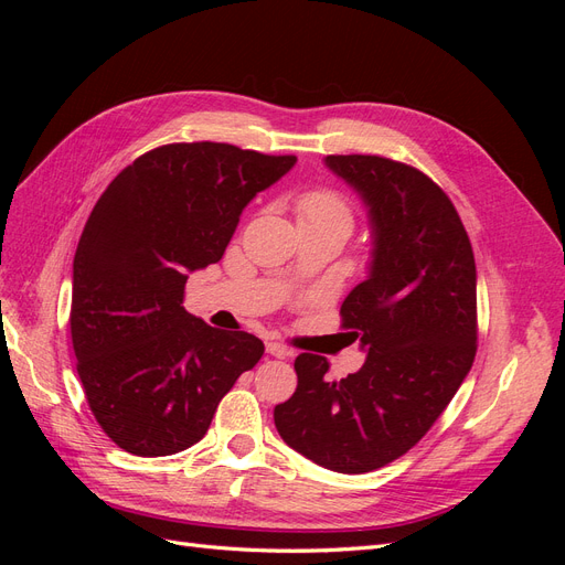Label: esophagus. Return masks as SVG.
Here are the masks:
<instances>
[{"mask_svg": "<svg viewBox=\"0 0 565 565\" xmlns=\"http://www.w3.org/2000/svg\"><path fill=\"white\" fill-rule=\"evenodd\" d=\"M266 351H268L273 358H287V355H292V351H289L285 344H280V341H266Z\"/></svg>", "mask_w": 565, "mask_h": 565, "instance_id": "obj_1", "label": "esophagus"}]
</instances>
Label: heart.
Returning <instances> with one entry per match:
<instances>
[{"instance_id": "b5f03b06", "label": "heart", "mask_w": 565, "mask_h": 565, "mask_svg": "<svg viewBox=\"0 0 565 565\" xmlns=\"http://www.w3.org/2000/svg\"><path fill=\"white\" fill-rule=\"evenodd\" d=\"M297 216L301 226L334 228L349 235L355 224L351 200L330 185H316L297 198Z\"/></svg>"}]
</instances>
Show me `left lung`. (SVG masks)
Here are the masks:
<instances>
[{"mask_svg": "<svg viewBox=\"0 0 565 565\" xmlns=\"http://www.w3.org/2000/svg\"><path fill=\"white\" fill-rule=\"evenodd\" d=\"M370 207V278L341 303V330L367 358L330 380L324 355L299 353L297 391L273 419L289 448L339 473H365L415 448L473 365L476 264L446 191L422 169L380 156H328Z\"/></svg>", "mask_w": 565, "mask_h": 565, "instance_id": "8db88e82", "label": "left lung"}]
</instances>
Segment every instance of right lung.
Instances as JSON below:
<instances>
[{
  "instance_id": "right-lung-1",
  "label": "right lung",
  "mask_w": 565,
  "mask_h": 565,
  "mask_svg": "<svg viewBox=\"0 0 565 565\" xmlns=\"http://www.w3.org/2000/svg\"><path fill=\"white\" fill-rule=\"evenodd\" d=\"M295 156L231 143L158 146L94 204L73 262L71 337L92 415L122 450L162 457L207 434L216 405L264 355L183 309L188 270L216 264L245 204Z\"/></svg>"
}]
</instances>
